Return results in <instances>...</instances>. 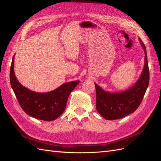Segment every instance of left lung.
<instances>
[{
    "label": "left lung",
    "mask_w": 161,
    "mask_h": 161,
    "mask_svg": "<svg viewBox=\"0 0 161 161\" xmlns=\"http://www.w3.org/2000/svg\"><path fill=\"white\" fill-rule=\"evenodd\" d=\"M145 51V63L140 79L126 91L111 94L95 84L96 92V108L101 116L107 120H114L134 113L138 108L149 84V68L145 45L140 42Z\"/></svg>",
    "instance_id": "left-lung-1"
}]
</instances>
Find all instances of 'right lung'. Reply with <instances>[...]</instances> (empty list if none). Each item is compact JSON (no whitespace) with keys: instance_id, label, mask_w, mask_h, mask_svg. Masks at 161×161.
<instances>
[{"instance_id":"right-lung-1","label":"right lung","mask_w":161,"mask_h":161,"mask_svg":"<svg viewBox=\"0 0 161 161\" xmlns=\"http://www.w3.org/2000/svg\"><path fill=\"white\" fill-rule=\"evenodd\" d=\"M14 56L11 65L10 82L19 105L25 113L40 120L50 121L58 118L66 108L69 96L80 81L65 83L47 93H38L22 86L14 73Z\"/></svg>"}]
</instances>
